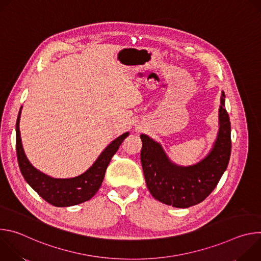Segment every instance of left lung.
<instances>
[{"instance_id":"left-lung-1","label":"left lung","mask_w":261,"mask_h":261,"mask_svg":"<svg viewBox=\"0 0 261 261\" xmlns=\"http://www.w3.org/2000/svg\"><path fill=\"white\" fill-rule=\"evenodd\" d=\"M230 121L222 92L219 132L211 152L198 163L179 166L169 160L161 144L141 134L140 160L148 191L154 198L174 207L186 208L203 201L217 187L227 168L230 153Z\"/></svg>"}]
</instances>
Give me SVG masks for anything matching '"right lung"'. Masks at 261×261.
<instances>
[{"mask_svg":"<svg viewBox=\"0 0 261 261\" xmlns=\"http://www.w3.org/2000/svg\"><path fill=\"white\" fill-rule=\"evenodd\" d=\"M21 108L22 106L16 121V154L20 172L27 182L45 201L55 206H71L90 200L99 190L111 158L117 153L129 132L122 134L109 143L95 163L83 174L71 178H55L36 169L24 154L19 131Z\"/></svg>","mask_w":261,"mask_h":261,"instance_id":"right-lung-1","label":"right lung"}]
</instances>
